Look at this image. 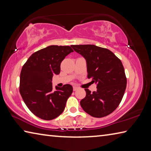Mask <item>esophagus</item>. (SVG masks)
I'll use <instances>...</instances> for the list:
<instances>
[{
  "mask_svg": "<svg viewBox=\"0 0 151 151\" xmlns=\"http://www.w3.org/2000/svg\"><path fill=\"white\" fill-rule=\"evenodd\" d=\"M78 89V87H76V86H73V91H76Z\"/></svg>",
  "mask_w": 151,
  "mask_h": 151,
  "instance_id": "esophagus-1",
  "label": "esophagus"
}]
</instances>
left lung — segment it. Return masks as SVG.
<instances>
[{"label": "left lung", "mask_w": 151, "mask_h": 151, "mask_svg": "<svg viewBox=\"0 0 151 151\" xmlns=\"http://www.w3.org/2000/svg\"><path fill=\"white\" fill-rule=\"evenodd\" d=\"M85 58L88 78L96 84L97 90L91 93L85 88L86 96L81 106L86 113L101 118L112 113L123 97L127 78L122 62L111 50L94 45L71 46Z\"/></svg>", "instance_id": "8db88e82"}]
</instances>
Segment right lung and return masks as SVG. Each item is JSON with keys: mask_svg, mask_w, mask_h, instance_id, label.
I'll list each match as a JSON object with an SVG mask.
<instances>
[{"mask_svg": "<svg viewBox=\"0 0 151 151\" xmlns=\"http://www.w3.org/2000/svg\"><path fill=\"white\" fill-rule=\"evenodd\" d=\"M73 50L69 46L51 45L33 53L22 68L19 91L35 116L50 121L62 114L73 93L68 85L53 89L52 78L60 71V63Z\"/></svg>", "mask_w": 151, "mask_h": 151, "instance_id": "right-lung-1", "label": "right lung"}]
</instances>
